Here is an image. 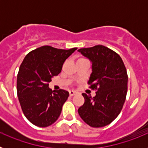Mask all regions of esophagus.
<instances>
[{
    "label": "esophagus",
    "mask_w": 148,
    "mask_h": 148,
    "mask_svg": "<svg viewBox=\"0 0 148 148\" xmlns=\"http://www.w3.org/2000/svg\"><path fill=\"white\" fill-rule=\"evenodd\" d=\"M75 94H76V92H75V91H74V90H70V95H75Z\"/></svg>",
    "instance_id": "1"
}]
</instances>
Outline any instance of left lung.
I'll use <instances>...</instances> for the list:
<instances>
[{"mask_svg":"<svg viewBox=\"0 0 148 148\" xmlns=\"http://www.w3.org/2000/svg\"><path fill=\"white\" fill-rule=\"evenodd\" d=\"M78 51L92 62L88 84L90 88L96 90L93 98L82 93L84 103L78 108V114L90 127H104L119 116L125 101L128 81L126 68L121 57L104 46Z\"/></svg>","mask_w":148,"mask_h":148,"instance_id":"1","label":"left lung"}]
</instances>
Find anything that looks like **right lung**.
Instances as JSON below:
<instances>
[{
    "instance_id": "add662e5",
    "label": "right lung",
    "mask_w": 148,
    "mask_h": 148,
    "mask_svg": "<svg viewBox=\"0 0 148 148\" xmlns=\"http://www.w3.org/2000/svg\"><path fill=\"white\" fill-rule=\"evenodd\" d=\"M76 49L43 46L29 53L21 63L17 76L18 100L24 116L35 126L46 127L59 117L69 92L53 91L49 82L61 73L65 60Z\"/></svg>"
}]
</instances>
